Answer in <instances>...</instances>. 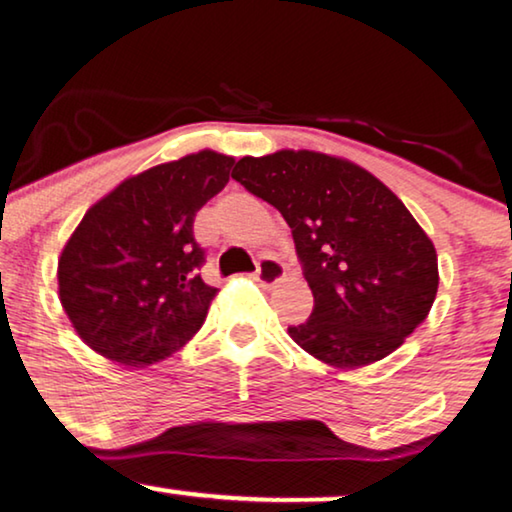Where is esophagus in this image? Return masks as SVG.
Returning <instances> with one entry per match:
<instances>
[{"label":"esophagus","instance_id":"1","mask_svg":"<svg viewBox=\"0 0 512 512\" xmlns=\"http://www.w3.org/2000/svg\"><path fill=\"white\" fill-rule=\"evenodd\" d=\"M257 280L259 283H262L264 287H273L276 283H280V280H283V276H285V266L278 262V259H273V257H262L257 262Z\"/></svg>","mask_w":512,"mask_h":512}]
</instances>
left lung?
<instances>
[{
  "label": "left lung",
  "mask_w": 512,
  "mask_h": 512,
  "mask_svg": "<svg viewBox=\"0 0 512 512\" xmlns=\"http://www.w3.org/2000/svg\"><path fill=\"white\" fill-rule=\"evenodd\" d=\"M292 229L315 306L292 341L334 369L383 359L422 325L438 292L434 243L376 176L315 150L241 157L232 171Z\"/></svg>",
  "instance_id": "left-lung-1"
}]
</instances>
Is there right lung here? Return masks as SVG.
I'll use <instances>...</instances> for the list:
<instances>
[{
  "label": "right lung",
  "mask_w": 512,
  "mask_h": 512,
  "mask_svg": "<svg viewBox=\"0 0 512 512\" xmlns=\"http://www.w3.org/2000/svg\"><path fill=\"white\" fill-rule=\"evenodd\" d=\"M232 164L199 150L125 178L88 208L57 259L62 308L85 345L141 369L197 334L218 290L199 276L194 215Z\"/></svg>",
  "instance_id": "right-lung-1"
}]
</instances>
